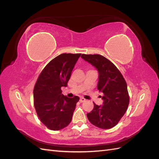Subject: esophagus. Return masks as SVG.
Masks as SVG:
<instances>
[{"instance_id": "1", "label": "esophagus", "mask_w": 159, "mask_h": 159, "mask_svg": "<svg viewBox=\"0 0 159 159\" xmlns=\"http://www.w3.org/2000/svg\"><path fill=\"white\" fill-rule=\"evenodd\" d=\"M85 99L84 98H80V102H85Z\"/></svg>"}]
</instances>
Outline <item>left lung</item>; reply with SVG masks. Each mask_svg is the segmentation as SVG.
I'll return each instance as SVG.
<instances>
[{
    "instance_id": "obj_1",
    "label": "left lung",
    "mask_w": 159,
    "mask_h": 159,
    "mask_svg": "<svg viewBox=\"0 0 159 159\" xmlns=\"http://www.w3.org/2000/svg\"><path fill=\"white\" fill-rule=\"evenodd\" d=\"M81 58L91 63L98 72V89L103 93L102 105L93 103V109L87 114L94 126L109 129L116 126L128 109L129 104L127 84L114 64L100 55H85Z\"/></svg>"
}]
</instances>
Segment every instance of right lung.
<instances>
[{
  "label": "right lung",
  "mask_w": 159,
  "mask_h": 159,
  "mask_svg": "<svg viewBox=\"0 0 159 159\" xmlns=\"http://www.w3.org/2000/svg\"><path fill=\"white\" fill-rule=\"evenodd\" d=\"M81 54L63 53L47 64L38 79L33 90L34 106L40 121L52 130H59L72 121L79 98L62 94L74 66Z\"/></svg>",
  "instance_id": "obj_1"
}]
</instances>
